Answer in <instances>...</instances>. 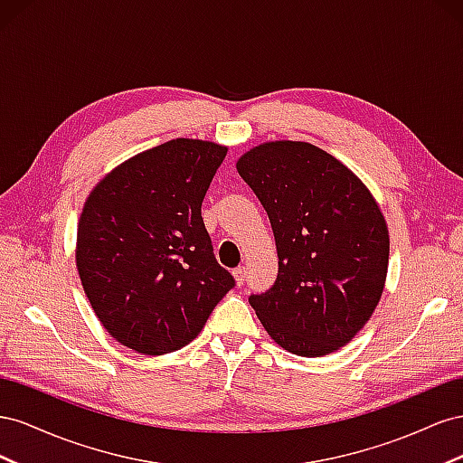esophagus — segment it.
<instances>
[{
    "label": "esophagus",
    "mask_w": 463,
    "mask_h": 463,
    "mask_svg": "<svg viewBox=\"0 0 463 463\" xmlns=\"http://www.w3.org/2000/svg\"><path fill=\"white\" fill-rule=\"evenodd\" d=\"M234 277H236V283H239V285H244V281H246V268H236L234 271Z\"/></svg>",
    "instance_id": "1"
}]
</instances>
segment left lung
<instances>
[{
	"label": "left lung",
	"instance_id": "obj_1",
	"mask_svg": "<svg viewBox=\"0 0 463 463\" xmlns=\"http://www.w3.org/2000/svg\"><path fill=\"white\" fill-rule=\"evenodd\" d=\"M268 211L279 271L248 302L275 343L322 356L349 343L384 290L390 239L364 184L302 141L263 143L236 163Z\"/></svg>",
	"mask_w": 463,
	"mask_h": 463
}]
</instances>
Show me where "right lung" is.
I'll list each match as a JSON object with an SVG mask.
<instances>
[{"label": "right lung", "mask_w": 463, "mask_h": 463, "mask_svg": "<svg viewBox=\"0 0 463 463\" xmlns=\"http://www.w3.org/2000/svg\"><path fill=\"white\" fill-rule=\"evenodd\" d=\"M227 147L173 139L104 176L77 229V269L92 310L122 345L182 349L236 285L219 266L202 203Z\"/></svg>", "instance_id": "add662e5"}]
</instances>
